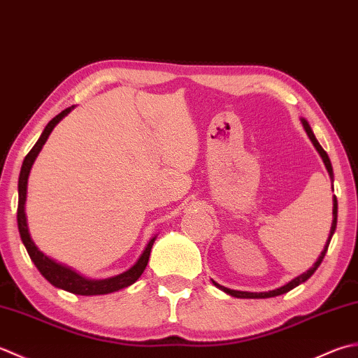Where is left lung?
Masks as SVG:
<instances>
[{"label":"left lung","mask_w":358,"mask_h":358,"mask_svg":"<svg viewBox=\"0 0 358 358\" xmlns=\"http://www.w3.org/2000/svg\"><path fill=\"white\" fill-rule=\"evenodd\" d=\"M301 122H303V127H304V129H306V133H308L309 138H310L312 143H313V147L317 148V151L320 152V156H322L323 162H324V165H326V170H327V173H329L331 179H334V171H332V164H331V160H329V156H327V152H326V151L322 148V145L318 143V141H317V138H315V136H313L312 129H310V127H309V123L306 122L304 119H303ZM337 210H338V203H337V198H335V196H334V208H332L334 221H332V227H331V235H329V239L326 241V245H324V249H323L322 255H320V257H318V259H317L315 264H313V267H310L308 272H304V273H301L300 276H296L295 280H292L290 282L284 284L282 287H280V289H275V290H268V292H259V294H255V292H241V290H231V289H227V287H224V286H220V284L215 282V281H213V284H215L216 287H220L221 290H224L225 294H229V295H231V296H236V298H272V296H278V295L286 294V292L292 290V289L296 287V286H300L301 282L308 281V280L310 278V276L313 275V272L317 271L318 266L322 264V261H323L324 255H326V252H327V247H329L331 238H332L334 231H335V227H337Z\"/></svg>","instance_id":"left-lung-1"}]
</instances>
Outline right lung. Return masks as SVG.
Masks as SVG:
<instances>
[{
    "label": "right lung",
    "mask_w": 358,
    "mask_h": 358,
    "mask_svg": "<svg viewBox=\"0 0 358 358\" xmlns=\"http://www.w3.org/2000/svg\"><path fill=\"white\" fill-rule=\"evenodd\" d=\"M72 108L74 106L66 108L64 111L55 115V117L48 123L45 131L41 133L40 138L34 145V148L29 151L27 156L24 157V162H23V166H21L20 179H18V211H17L18 230H20L21 241H23L29 257H31V259L34 261L35 267L38 268L40 273L45 276V278L50 284H52V286L60 287L63 290H68V292H71V294H76V295H105V294H111V292H115V290H120L123 287H128L138 280V276L143 273L145 267H147V264H148L151 247H152V244H155L156 238H152L150 241L147 249H145L142 253V257L138 258L136 264L125 273H120V275L113 276V278H108V280H86L82 275H78L74 271H71V268L64 267L62 264H57L55 261L48 258L46 255H43L38 249H36V245L31 239V235H29L27 221H26L24 203H26V193H27V178H29V173H31L34 160L36 156H38V152L43 148V145L46 143L48 137L50 133H52L54 127L71 111Z\"/></svg>",
    "instance_id": "right-lung-1"
}]
</instances>
